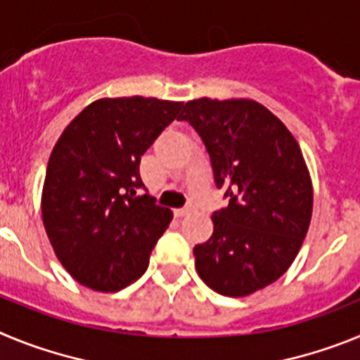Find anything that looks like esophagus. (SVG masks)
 Masks as SVG:
<instances>
[{
	"mask_svg": "<svg viewBox=\"0 0 360 360\" xmlns=\"http://www.w3.org/2000/svg\"><path fill=\"white\" fill-rule=\"evenodd\" d=\"M193 211H195V207H193V205H186V207H182V209H176V211H174V214H176V216H187L189 212H193Z\"/></svg>",
	"mask_w": 360,
	"mask_h": 360,
	"instance_id": "34e87169",
	"label": "esophagus"
}]
</instances>
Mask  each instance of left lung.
Here are the masks:
<instances>
[{"instance_id": "obj_1", "label": "left lung", "mask_w": 360, "mask_h": 360, "mask_svg": "<svg viewBox=\"0 0 360 360\" xmlns=\"http://www.w3.org/2000/svg\"><path fill=\"white\" fill-rule=\"evenodd\" d=\"M209 153L229 205L212 212L214 231L196 245L202 281L243 297L281 278L297 256L311 218V180L287 126L249 98H196L180 113Z\"/></svg>"}]
</instances>
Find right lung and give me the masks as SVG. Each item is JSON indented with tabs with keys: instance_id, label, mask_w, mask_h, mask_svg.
Wrapping results in <instances>:
<instances>
[{
	"instance_id": "obj_1",
	"label": "right lung",
	"mask_w": 360,
	"mask_h": 360,
	"mask_svg": "<svg viewBox=\"0 0 360 360\" xmlns=\"http://www.w3.org/2000/svg\"><path fill=\"white\" fill-rule=\"evenodd\" d=\"M182 103L101 98L66 126L50 155L41 212L56 256L75 281L117 292L148 269L173 212L141 191V158Z\"/></svg>"
}]
</instances>
